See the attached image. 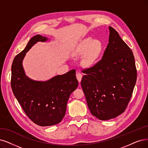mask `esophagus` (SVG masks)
<instances>
[{
	"label": "esophagus",
	"mask_w": 148,
	"mask_h": 148,
	"mask_svg": "<svg viewBox=\"0 0 148 148\" xmlns=\"http://www.w3.org/2000/svg\"><path fill=\"white\" fill-rule=\"evenodd\" d=\"M76 78H77V79L79 81V82H80L81 81L82 77V74L81 73H79V72H77V73H76Z\"/></svg>",
	"instance_id": "1"
}]
</instances>
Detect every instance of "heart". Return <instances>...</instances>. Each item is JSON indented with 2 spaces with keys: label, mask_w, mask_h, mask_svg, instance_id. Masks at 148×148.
<instances>
[{
  "label": "heart",
  "mask_w": 148,
  "mask_h": 148,
  "mask_svg": "<svg viewBox=\"0 0 148 148\" xmlns=\"http://www.w3.org/2000/svg\"><path fill=\"white\" fill-rule=\"evenodd\" d=\"M103 49V44L98 39L92 40L90 38H87L79 44L78 47V51L81 53L86 54L82 61V63L86 66H92L98 60L101 54Z\"/></svg>",
  "instance_id": "obj_1"
}]
</instances>
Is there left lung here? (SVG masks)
Segmentation results:
<instances>
[{
	"label": "left lung",
	"instance_id": "1",
	"mask_svg": "<svg viewBox=\"0 0 148 148\" xmlns=\"http://www.w3.org/2000/svg\"><path fill=\"white\" fill-rule=\"evenodd\" d=\"M109 44L101 61L82 70L81 85L91 114L101 120L123 113L137 81L132 50L114 28L109 27Z\"/></svg>",
	"mask_w": 148,
	"mask_h": 148
}]
</instances>
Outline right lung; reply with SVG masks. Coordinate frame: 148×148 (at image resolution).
Masks as SVG:
<instances>
[{
	"label": "right lung",
	"mask_w": 148,
	"mask_h": 148,
	"mask_svg": "<svg viewBox=\"0 0 148 148\" xmlns=\"http://www.w3.org/2000/svg\"><path fill=\"white\" fill-rule=\"evenodd\" d=\"M47 40L39 34L33 36L25 49L16 56L11 66V86L14 95L29 119L40 126L61 121L70 94L78 86L75 69L46 81H34L26 76L22 66L26 53L38 42Z\"/></svg>",
	"instance_id": "right-lung-1"
}]
</instances>
